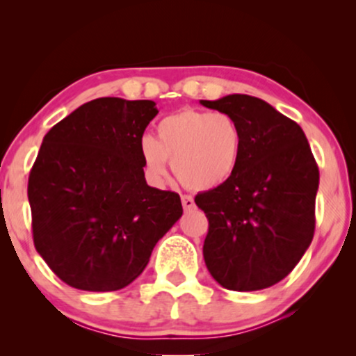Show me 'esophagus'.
Instances as JSON below:
<instances>
[{
	"label": "esophagus",
	"instance_id": "34e87169",
	"mask_svg": "<svg viewBox=\"0 0 356 356\" xmlns=\"http://www.w3.org/2000/svg\"><path fill=\"white\" fill-rule=\"evenodd\" d=\"M181 202H183V207L189 211V209H193L196 204H194V199L191 196H181Z\"/></svg>",
	"mask_w": 356,
	"mask_h": 356
}]
</instances>
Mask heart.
Segmentation results:
<instances>
[{"label": "heart", "instance_id": "heart-1", "mask_svg": "<svg viewBox=\"0 0 356 356\" xmlns=\"http://www.w3.org/2000/svg\"><path fill=\"white\" fill-rule=\"evenodd\" d=\"M243 154L240 126L227 113L183 108L157 124V138L139 139V157L145 178L162 186L172 160L175 177L193 191H209L235 175Z\"/></svg>", "mask_w": 356, "mask_h": 356}]
</instances>
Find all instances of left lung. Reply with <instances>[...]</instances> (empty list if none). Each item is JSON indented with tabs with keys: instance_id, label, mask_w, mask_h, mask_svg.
Here are the masks:
<instances>
[{
	"instance_id": "1",
	"label": "left lung",
	"mask_w": 356,
	"mask_h": 356,
	"mask_svg": "<svg viewBox=\"0 0 356 356\" xmlns=\"http://www.w3.org/2000/svg\"><path fill=\"white\" fill-rule=\"evenodd\" d=\"M199 104L230 115L243 134L235 175L194 199L209 218L204 261L223 289H267L311 245L319 168L303 129L267 102L232 94Z\"/></svg>"
}]
</instances>
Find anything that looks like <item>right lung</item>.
<instances>
[{"instance_id": "1", "label": "right lung", "mask_w": 356, "mask_h": 356, "mask_svg": "<svg viewBox=\"0 0 356 356\" xmlns=\"http://www.w3.org/2000/svg\"><path fill=\"white\" fill-rule=\"evenodd\" d=\"M157 113L152 100L102 97L43 138L27 188L33 243L70 286L124 289L183 216L177 193L144 178L139 139Z\"/></svg>"}]
</instances>
